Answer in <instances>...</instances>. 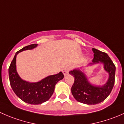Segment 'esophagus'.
I'll return each instance as SVG.
<instances>
[{"instance_id":"1","label":"esophagus","mask_w":124,"mask_h":124,"mask_svg":"<svg viewBox=\"0 0 124 124\" xmlns=\"http://www.w3.org/2000/svg\"><path fill=\"white\" fill-rule=\"evenodd\" d=\"M69 68H64L63 70H62V72H63V75H64L65 76H67V75L68 74V73H69Z\"/></svg>"}]
</instances>
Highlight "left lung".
Listing matches in <instances>:
<instances>
[{
    "mask_svg": "<svg viewBox=\"0 0 124 124\" xmlns=\"http://www.w3.org/2000/svg\"><path fill=\"white\" fill-rule=\"evenodd\" d=\"M93 59L92 63L87 67L97 63H102L104 70L108 73L107 82L102 85H93L89 81L83 67L76 68L69 72L74 78V83L71 87V92L77 101L88 105L100 103L107 98L115 84L116 67L107 53L92 48Z\"/></svg>",
    "mask_w": 124,
    "mask_h": 124,
    "instance_id": "obj_1",
    "label": "left lung"
}]
</instances>
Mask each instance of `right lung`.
<instances>
[{
  "label": "right lung",
  "instance_id": "right-lung-1",
  "mask_svg": "<svg viewBox=\"0 0 124 124\" xmlns=\"http://www.w3.org/2000/svg\"><path fill=\"white\" fill-rule=\"evenodd\" d=\"M37 46V44H33L16 52L8 70L10 85L16 95L24 102L34 105L41 104L48 101L54 92L56 83L64 77L63 73L60 72L47 76L37 82H27L20 77L16 67L17 55L23 51L33 49Z\"/></svg>",
  "mask_w": 124,
  "mask_h": 124
}]
</instances>
